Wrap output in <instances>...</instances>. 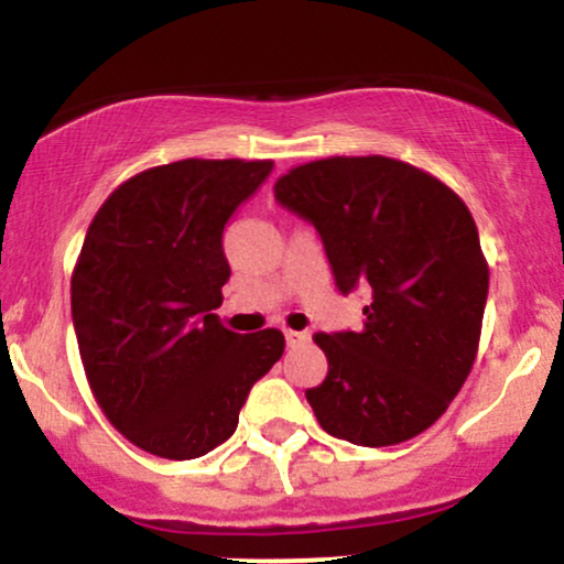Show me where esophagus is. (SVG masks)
I'll list each match as a JSON object with an SVG mask.
<instances>
[{"label": "esophagus", "mask_w": 564, "mask_h": 564, "mask_svg": "<svg viewBox=\"0 0 564 564\" xmlns=\"http://www.w3.org/2000/svg\"><path fill=\"white\" fill-rule=\"evenodd\" d=\"M310 341V332H286L289 347H304Z\"/></svg>", "instance_id": "34e87169"}]
</instances>
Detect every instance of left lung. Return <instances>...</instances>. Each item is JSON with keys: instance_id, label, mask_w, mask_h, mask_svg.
<instances>
[{"instance_id": "8db88e82", "label": "left lung", "mask_w": 564, "mask_h": 564, "mask_svg": "<svg viewBox=\"0 0 564 564\" xmlns=\"http://www.w3.org/2000/svg\"><path fill=\"white\" fill-rule=\"evenodd\" d=\"M275 200L318 230L341 294L371 291L360 332L315 334L328 373L304 394L321 426L366 448L416 437L480 345L488 262L467 204L387 156L310 161L278 180Z\"/></svg>"}]
</instances>
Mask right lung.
<instances>
[{"mask_svg":"<svg viewBox=\"0 0 564 564\" xmlns=\"http://www.w3.org/2000/svg\"><path fill=\"white\" fill-rule=\"evenodd\" d=\"M273 161L185 159L121 183L97 209L70 278L84 373L116 430L185 462L223 445L283 334H236L212 310L230 264L223 232Z\"/></svg>","mask_w":564,"mask_h":564,"instance_id":"add662e5","label":"right lung"}]
</instances>
